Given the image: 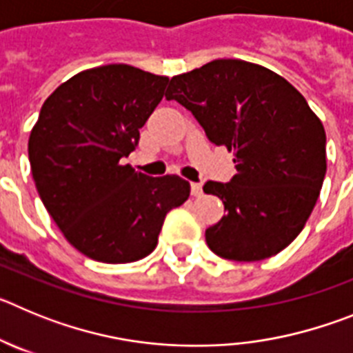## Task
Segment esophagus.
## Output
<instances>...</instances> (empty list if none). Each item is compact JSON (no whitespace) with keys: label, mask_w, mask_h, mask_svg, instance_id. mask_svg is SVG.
<instances>
[{"label":"esophagus","mask_w":353,"mask_h":353,"mask_svg":"<svg viewBox=\"0 0 353 353\" xmlns=\"http://www.w3.org/2000/svg\"><path fill=\"white\" fill-rule=\"evenodd\" d=\"M191 194L194 196V198H199V196L203 194V187H201V183L198 182L191 183Z\"/></svg>","instance_id":"1"}]
</instances>
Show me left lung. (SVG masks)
Masks as SVG:
<instances>
[{
	"instance_id": "obj_1",
	"label": "left lung",
	"mask_w": 353,
	"mask_h": 353,
	"mask_svg": "<svg viewBox=\"0 0 353 353\" xmlns=\"http://www.w3.org/2000/svg\"><path fill=\"white\" fill-rule=\"evenodd\" d=\"M166 99L235 155L232 182L203 185L226 210L205 232L208 248L226 260L258 261L292 244L327 171L325 129L304 97L261 65L214 60L171 77Z\"/></svg>"
}]
</instances>
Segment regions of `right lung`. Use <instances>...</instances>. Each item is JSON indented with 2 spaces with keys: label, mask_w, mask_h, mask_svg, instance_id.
I'll list each match as a JSON object with an SVG mask.
<instances>
[{
  "label": "right lung",
  "mask_w": 353,
  "mask_h": 353,
  "mask_svg": "<svg viewBox=\"0 0 353 353\" xmlns=\"http://www.w3.org/2000/svg\"><path fill=\"white\" fill-rule=\"evenodd\" d=\"M168 81L123 63L83 70L48 97L31 129L28 155L43 207L92 260L148 256L168 212L189 198L191 185L176 174L154 179L120 162Z\"/></svg>",
  "instance_id": "obj_1"
}]
</instances>
